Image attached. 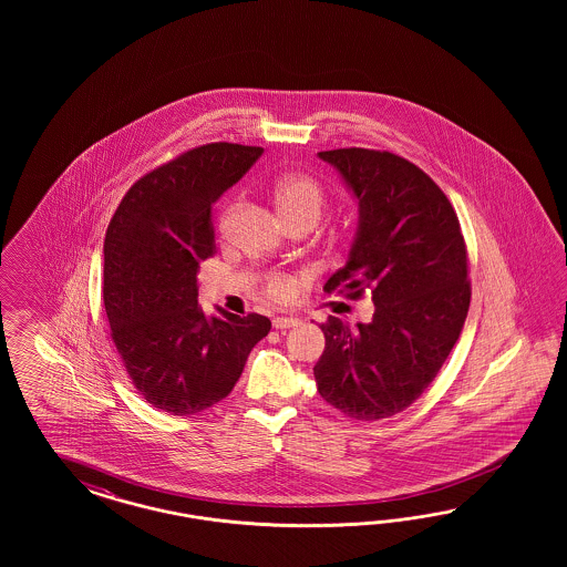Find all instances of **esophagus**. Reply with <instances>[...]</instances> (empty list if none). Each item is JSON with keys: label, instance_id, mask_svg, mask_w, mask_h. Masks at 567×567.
<instances>
[{"label": "esophagus", "instance_id": "1", "mask_svg": "<svg viewBox=\"0 0 567 567\" xmlns=\"http://www.w3.org/2000/svg\"><path fill=\"white\" fill-rule=\"evenodd\" d=\"M272 324H275L276 330H285V328L299 327L301 320H299V318H292V316H276L275 320H272Z\"/></svg>", "mask_w": 567, "mask_h": 567}]
</instances>
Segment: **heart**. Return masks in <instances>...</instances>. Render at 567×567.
Returning a JSON list of instances; mask_svg holds the SVG:
<instances>
[{
    "mask_svg": "<svg viewBox=\"0 0 567 567\" xmlns=\"http://www.w3.org/2000/svg\"><path fill=\"white\" fill-rule=\"evenodd\" d=\"M272 199L285 223H308L313 226L320 220L324 209V193L306 174L278 176L272 185ZM268 291L276 299H282L291 291V285L285 278H275Z\"/></svg>",
    "mask_w": 567,
    "mask_h": 567,
    "instance_id": "heart-1",
    "label": "heart"
}]
</instances>
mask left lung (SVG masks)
Segmentation results:
<instances>
[{"mask_svg": "<svg viewBox=\"0 0 567 567\" xmlns=\"http://www.w3.org/2000/svg\"><path fill=\"white\" fill-rule=\"evenodd\" d=\"M318 157L358 204L347 264L324 291L355 299L370 289L374 316L355 327L330 316L313 377L327 403L370 422L410 408L457 343L472 295L467 254L445 193L412 162L360 147Z\"/></svg>", "mask_w": 567, "mask_h": 567, "instance_id": "8db88e82", "label": "left lung"}]
</instances>
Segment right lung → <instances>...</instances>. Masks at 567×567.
I'll return each instance as SVG.
<instances>
[{
  "label": "right lung",
  "instance_id": "add662e5",
  "mask_svg": "<svg viewBox=\"0 0 567 567\" xmlns=\"http://www.w3.org/2000/svg\"><path fill=\"white\" fill-rule=\"evenodd\" d=\"M264 154L212 143L145 174L124 195L103 240V306L122 363L147 403L193 415L223 401L266 316L240 318L197 301V268L214 251L212 207Z\"/></svg>",
  "mask_w": 567,
  "mask_h": 567
}]
</instances>
